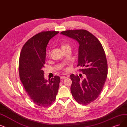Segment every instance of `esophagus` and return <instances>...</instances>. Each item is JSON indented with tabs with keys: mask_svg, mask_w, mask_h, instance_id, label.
<instances>
[{
	"mask_svg": "<svg viewBox=\"0 0 127 127\" xmlns=\"http://www.w3.org/2000/svg\"><path fill=\"white\" fill-rule=\"evenodd\" d=\"M67 78V77H65V76H62V77H60V79L63 80V79H64Z\"/></svg>",
	"mask_w": 127,
	"mask_h": 127,
	"instance_id": "obj_1",
	"label": "esophagus"
}]
</instances>
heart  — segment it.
Listing matches in <instances>:
<instances>
[{
  "label": "heart",
  "instance_id": "obj_1",
  "mask_svg": "<svg viewBox=\"0 0 127 127\" xmlns=\"http://www.w3.org/2000/svg\"><path fill=\"white\" fill-rule=\"evenodd\" d=\"M60 46H61V47H62V49H64V48H66V47H70L69 44H67V43H61ZM48 54H49V52H48Z\"/></svg>",
  "mask_w": 127,
  "mask_h": 127
}]
</instances>
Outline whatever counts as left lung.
Listing matches in <instances>:
<instances>
[{
  "label": "left lung",
  "instance_id": "8db88e82",
  "mask_svg": "<svg viewBox=\"0 0 127 127\" xmlns=\"http://www.w3.org/2000/svg\"><path fill=\"white\" fill-rule=\"evenodd\" d=\"M61 34L77 40L79 48L78 64L85 78L80 79L72 74L71 92L77 102L87 105L97 98L102 92L108 73L107 62L99 40L85 30H67Z\"/></svg>",
  "mask_w": 127,
  "mask_h": 127
}]
</instances>
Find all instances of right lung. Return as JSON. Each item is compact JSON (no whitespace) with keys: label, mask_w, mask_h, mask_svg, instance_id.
Instances as JSON below:
<instances>
[{"label":"right lung","mask_w":127,"mask_h":127,"mask_svg":"<svg viewBox=\"0 0 127 127\" xmlns=\"http://www.w3.org/2000/svg\"><path fill=\"white\" fill-rule=\"evenodd\" d=\"M58 31H43L30 38L21 49L19 62L20 80L34 104L48 107L56 99L60 78L55 75L48 81L44 79L46 50L49 40Z\"/></svg>","instance_id":"obj_1"}]
</instances>
